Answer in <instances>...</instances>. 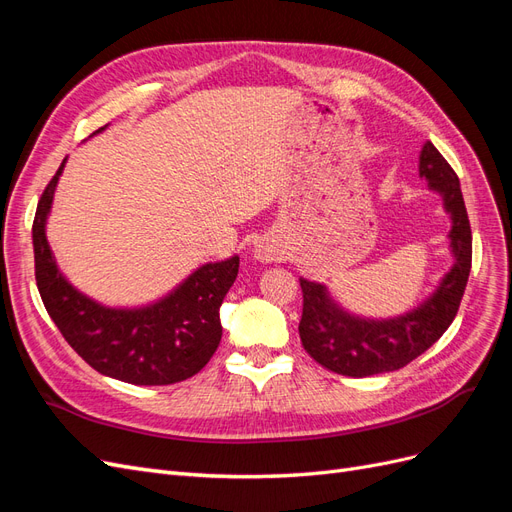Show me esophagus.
Listing matches in <instances>:
<instances>
[{
    "mask_svg": "<svg viewBox=\"0 0 512 512\" xmlns=\"http://www.w3.org/2000/svg\"><path fill=\"white\" fill-rule=\"evenodd\" d=\"M254 258H256V260H260V262H275V260H280V258H282V252L277 250V247H275L273 243L265 241V243L256 245Z\"/></svg>",
    "mask_w": 512,
    "mask_h": 512,
    "instance_id": "1",
    "label": "esophagus"
}]
</instances>
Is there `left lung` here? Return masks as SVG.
Here are the masks:
<instances>
[{
    "label": "left lung",
    "instance_id": "left-lung-1",
    "mask_svg": "<svg viewBox=\"0 0 512 512\" xmlns=\"http://www.w3.org/2000/svg\"><path fill=\"white\" fill-rule=\"evenodd\" d=\"M418 173L429 181L431 190L442 194L444 207L453 218L448 237L457 258L455 267L421 307L382 322L346 314L329 299L322 284L301 280V344L316 363L335 374L365 378L406 367L436 344L457 316L472 269V228L459 177L429 141L418 158Z\"/></svg>",
    "mask_w": 512,
    "mask_h": 512
}]
</instances>
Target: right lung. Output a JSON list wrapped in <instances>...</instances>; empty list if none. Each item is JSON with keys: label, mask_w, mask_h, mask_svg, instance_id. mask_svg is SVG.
<instances>
[{"label": "right lung", "mask_w": 512, "mask_h": 512, "mask_svg": "<svg viewBox=\"0 0 512 512\" xmlns=\"http://www.w3.org/2000/svg\"><path fill=\"white\" fill-rule=\"evenodd\" d=\"M64 162L38 200L32 228L46 312L74 352L104 376L143 386L192 378L220 346V305L237 280L239 258L200 267L173 294L143 309H111L87 299L61 277L44 235Z\"/></svg>", "instance_id": "add662e5"}]
</instances>
